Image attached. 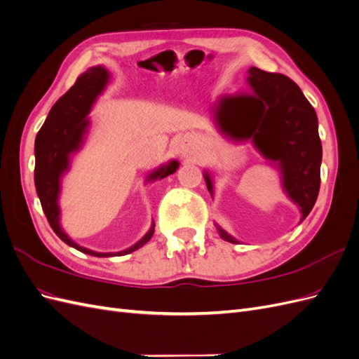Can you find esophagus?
<instances>
[{"label":"esophagus","mask_w":359,"mask_h":359,"mask_svg":"<svg viewBox=\"0 0 359 359\" xmlns=\"http://www.w3.org/2000/svg\"><path fill=\"white\" fill-rule=\"evenodd\" d=\"M194 148H196V137L191 135L182 136L180 140V153L182 157H191L194 153Z\"/></svg>","instance_id":"obj_1"}]
</instances>
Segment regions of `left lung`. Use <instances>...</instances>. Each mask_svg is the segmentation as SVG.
I'll use <instances>...</instances> for the list:
<instances>
[{
    "label": "left lung",
    "instance_id": "8db88e82",
    "mask_svg": "<svg viewBox=\"0 0 359 359\" xmlns=\"http://www.w3.org/2000/svg\"><path fill=\"white\" fill-rule=\"evenodd\" d=\"M252 94L224 95L215 107L220 132L236 140L252 139L259 153L278 163L283 189L301 210V222L316 203L320 189L322 144L318 115L299 86L280 73L248 70ZM212 196V181L205 172ZM220 236L238 243L217 226Z\"/></svg>",
    "mask_w": 359,
    "mask_h": 359
}]
</instances>
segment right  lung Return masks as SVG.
<instances>
[{
	"mask_svg": "<svg viewBox=\"0 0 359 359\" xmlns=\"http://www.w3.org/2000/svg\"><path fill=\"white\" fill-rule=\"evenodd\" d=\"M109 81V73L104 67H91L82 73L76 79L72 88L64 94L46 118L45 124L41 126L36 136V169H34V182L41 208L45 211L46 219L61 240L67 245L79 250L82 253L97 256V257H109V256H124L135 252V250L145 245L154 233V223L151 226L148 233L127 250L118 253H97L90 248L81 247L72 241L69 235L62 231L60 224V181L61 175L69 169L70 154L76 153L83 142V136L88 128L90 119L88 114L97 99L106 88ZM180 163L172 160L168 165L160 166L157 170L151 172L148 181H154L157 178H165L178 169Z\"/></svg>",
	"mask_w": 359,
	"mask_h": 359,
	"instance_id": "add662e5",
	"label": "right lung"
}]
</instances>
